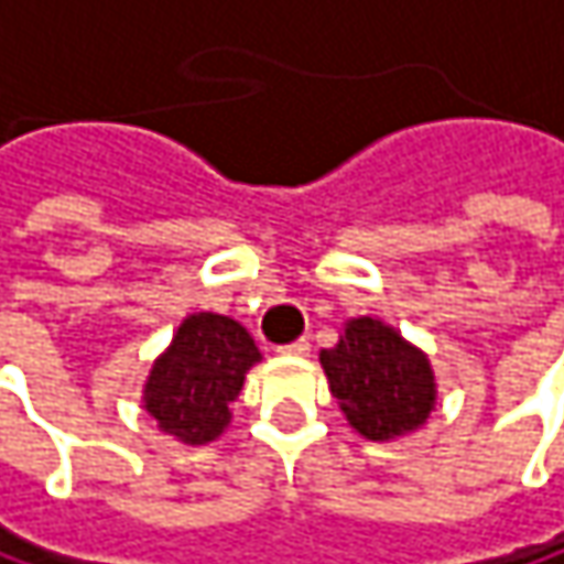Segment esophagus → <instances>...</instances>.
<instances>
[{
    "label": "esophagus",
    "mask_w": 564,
    "mask_h": 564,
    "mask_svg": "<svg viewBox=\"0 0 564 564\" xmlns=\"http://www.w3.org/2000/svg\"><path fill=\"white\" fill-rule=\"evenodd\" d=\"M281 355L303 358V355H310V341H306V338H296V341H290V345H281Z\"/></svg>",
    "instance_id": "obj_1"
}]
</instances>
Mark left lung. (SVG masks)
<instances>
[{
	"label": "left lung",
	"instance_id": "1",
	"mask_svg": "<svg viewBox=\"0 0 564 564\" xmlns=\"http://www.w3.org/2000/svg\"><path fill=\"white\" fill-rule=\"evenodd\" d=\"M319 361L345 420L365 438L413 433L435 410L430 358L381 319H348L338 345L323 348Z\"/></svg>",
	"mask_w": 564,
	"mask_h": 564
}]
</instances>
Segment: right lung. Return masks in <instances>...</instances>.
Wrapping results in <instances>:
<instances>
[{
  "label": "right lung",
  "mask_w": 564,
  "mask_h": 564,
  "mask_svg": "<svg viewBox=\"0 0 564 564\" xmlns=\"http://www.w3.org/2000/svg\"><path fill=\"white\" fill-rule=\"evenodd\" d=\"M261 351L245 326L219 313H193L180 323L171 348L151 365L144 410L161 433L183 445H206L226 433L229 403Z\"/></svg>",
  "instance_id": "right-lung-1"
}]
</instances>
